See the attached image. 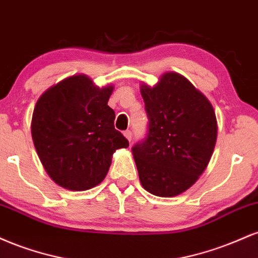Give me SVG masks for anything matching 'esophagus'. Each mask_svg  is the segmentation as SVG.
Returning <instances> with one entry per match:
<instances>
[{"label":"esophagus","instance_id":"34e87169","mask_svg":"<svg viewBox=\"0 0 258 258\" xmlns=\"http://www.w3.org/2000/svg\"><path fill=\"white\" fill-rule=\"evenodd\" d=\"M123 135H125V137H126L127 139H128V141H130V142H131V141H132V132H131V131H130V130H127V131H125V132H123Z\"/></svg>","mask_w":258,"mask_h":258}]
</instances>
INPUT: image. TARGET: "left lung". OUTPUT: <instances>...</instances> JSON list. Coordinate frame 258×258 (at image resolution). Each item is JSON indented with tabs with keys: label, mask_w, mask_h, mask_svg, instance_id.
Returning a JSON list of instances; mask_svg holds the SVG:
<instances>
[{
	"label": "left lung",
	"mask_w": 258,
	"mask_h": 258,
	"mask_svg": "<svg viewBox=\"0 0 258 258\" xmlns=\"http://www.w3.org/2000/svg\"><path fill=\"white\" fill-rule=\"evenodd\" d=\"M147 133L132 147L142 185L154 195L176 197L204 172L217 138L211 103L185 78L161 76L155 87L142 86Z\"/></svg>",
	"instance_id": "left-lung-1"
}]
</instances>
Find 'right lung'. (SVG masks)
<instances>
[{
  "label": "right lung",
  "instance_id": "obj_1",
  "mask_svg": "<svg viewBox=\"0 0 258 258\" xmlns=\"http://www.w3.org/2000/svg\"><path fill=\"white\" fill-rule=\"evenodd\" d=\"M111 92V86L97 88L86 76H72L37 100L32 139L57 184L79 191L93 188L108 173L115 150L128 147L115 130V111L108 105Z\"/></svg>",
  "mask_w": 258,
  "mask_h": 258
}]
</instances>
